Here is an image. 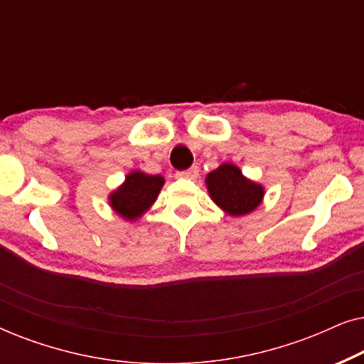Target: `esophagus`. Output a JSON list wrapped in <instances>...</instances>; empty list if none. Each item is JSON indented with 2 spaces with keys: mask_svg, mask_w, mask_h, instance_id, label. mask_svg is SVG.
<instances>
[{
  "mask_svg": "<svg viewBox=\"0 0 364 364\" xmlns=\"http://www.w3.org/2000/svg\"><path fill=\"white\" fill-rule=\"evenodd\" d=\"M176 176L178 178H196L198 176V167L197 166H192L191 168H187V171H181L177 172Z\"/></svg>",
  "mask_w": 364,
  "mask_h": 364,
  "instance_id": "esophagus-1",
  "label": "esophagus"
}]
</instances>
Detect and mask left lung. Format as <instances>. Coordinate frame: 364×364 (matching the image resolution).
<instances>
[{
    "label": "left lung",
    "instance_id": "1",
    "mask_svg": "<svg viewBox=\"0 0 364 364\" xmlns=\"http://www.w3.org/2000/svg\"><path fill=\"white\" fill-rule=\"evenodd\" d=\"M208 193L228 215H247L260 205L263 187L243 177L240 168L233 164H222L205 178Z\"/></svg>",
    "mask_w": 364,
    "mask_h": 364
}]
</instances>
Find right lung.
<instances>
[{"label":"right lung","instance_id":"add662e5","mask_svg":"<svg viewBox=\"0 0 364 364\" xmlns=\"http://www.w3.org/2000/svg\"><path fill=\"white\" fill-rule=\"evenodd\" d=\"M164 186V177L147 176L144 172H132L126 177L117 191L109 197L111 207L126 220H136L156 202Z\"/></svg>","mask_w":364,"mask_h":364}]
</instances>
